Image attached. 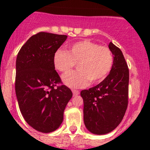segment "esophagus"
<instances>
[{
	"mask_svg": "<svg viewBox=\"0 0 150 150\" xmlns=\"http://www.w3.org/2000/svg\"><path fill=\"white\" fill-rule=\"evenodd\" d=\"M72 93H73L74 96H78V95L80 93V91H77V90H73V91H72Z\"/></svg>",
	"mask_w": 150,
	"mask_h": 150,
	"instance_id": "obj_1",
	"label": "esophagus"
}]
</instances>
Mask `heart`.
Here are the masks:
<instances>
[{
  "mask_svg": "<svg viewBox=\"0 0 150 150\" xmlns=\"http://www.w3.org/2000/svg\"><path fill=\"white\" fill-rule=\"evenodd\" d=\"M54 67L66 73L76 64L78 70L63 75L62 81L72 88H84L103 81L112 69L114 57L111 50L88 40L72 43L68 51L59 49L53 57Z\"/></svg>",
  "mask_w": 150,
  "mask_h": 150,
  "instance_id": "obj_1",
  "label": "heart"
}]
</instances>
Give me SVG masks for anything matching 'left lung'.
Instances as JSON below:
<instances>
[{
  "instance_id": "1",
  "label": "left lung",
  "mask_w": 150,
  "mask_h": 150,
  "mask_svg": "<svg viewBox=\"0 0 150 150\" xmlns=\"http://www.w3.org/2000/svg\"><path fill=\"white\" fill-rule=\"evenodd\" d=\"M109 48L114 55L110 73L100 83L81 92L85 125L91 133L97 135L108 134L117 128L128 107V65L120 48L112 42Z\"/></svg>"
}]
</instances>
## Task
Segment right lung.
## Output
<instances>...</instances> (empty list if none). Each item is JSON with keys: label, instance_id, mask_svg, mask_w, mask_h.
Listing matches in <instances>:
<instances>
[{"label": "right lung", "instance_id": "add662e5", "mask_svg": "<svg viewBox=\"0 0 150 150\" xmlns=\"http://www.w3.org/2000/svg\"><path fill=\"white\" fill-rule=\"evenodd\" d=\"M67 36L40 32L28 39L17 54L15 91L22 116L36 131H56L72 96L55 70L53 57Z\"/></svg>", "mask_w": 150, "mask_h": 150}]
</instances>
